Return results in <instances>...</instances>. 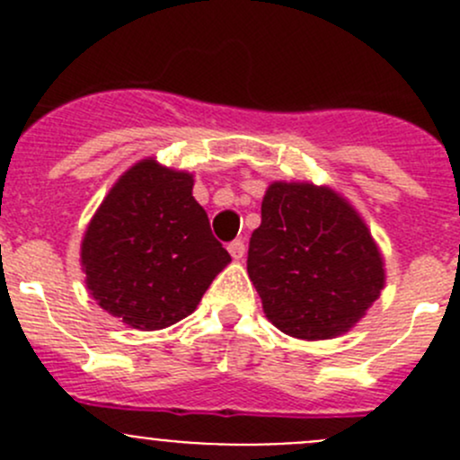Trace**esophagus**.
Wrapping results in <instances>:
<instances>
[{"label": "esophagus", "instance_id": "1", "mask_svg": "<svg viewBox=\"0 0 460 460\" xmlns=\"http://www.w3.org/2000/svg\"><path fill=\"white\" fill-rule=\"evenodd\" d=\"M226 249H229L231 258H234V260H240V258L244 256V240H243V238L234 240V243L226 244Z\"/></svg>", "mask_w": 460, "mask_h": 460}]
</instances>
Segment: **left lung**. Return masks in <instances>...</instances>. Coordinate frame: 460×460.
<instances>
[{
	"mask_svg": "<svg viewBox=\"0 0 460 460\" xmlns=\"http://www.w3.org/2000/svg\"><path fill=\"white\" fill-rule=\"evenodd\" d=\"M247 271L267 318L303 341L349 332L385 287L363 217L341 193L309 182L269 184Z\"/></svg>",
	"mask_w": 460,
	"mask_h": 460,
	"instance_id": "left-lung-1",
	"label": "left lung"
}]
</instances>
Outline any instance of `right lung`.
I'll return each instance as SVG.
<instances>
[{
  "label": "right lung",
  "mask_w": 460,
  "mask_h": 460,
  "mask_svg": "<svg viewBox=\"0 0 460 460\" xmlns=\"http://www.w3.org/2000/svg\"><path fill=\"white\" fill-rule=\"evenodd\" d=\"M229 262L193 198V175L155 160L137 162L113 184L82 240L91 296L111 316L142 332L196 312Z\"/></svg>",
  "instance_id": "obj_1"
}]
</instances>
